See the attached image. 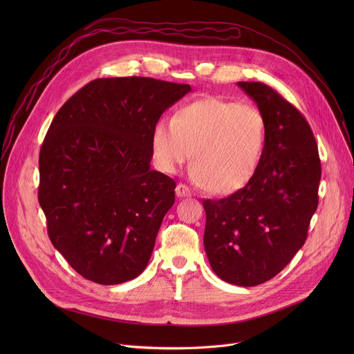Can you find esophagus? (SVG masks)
<instances>
[{
	"instance_id": "obj_1",
	"label": "esophagus",
	"mask_w": 354,
	"mask_h": 354,
	"mask_svg": "<svg viewBox=\"0 0 354 354\" xmlns=\"http://www.w3.org/2000/svg\"><path fill=\"white\" fill-rule=\"evenodd\" d=\"M175 193H176V196H178V197H187V196H190V194H192L190 189H189L186 185H183V183H179V185L176 186Z\"/></svg>"
}]
</instances>
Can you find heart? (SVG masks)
<instances>
[{"mask_svg":"<svg viewBox=\"0 0 354 354\" xmlns=\"http://www.w3.org/2000/svg\"><path fill=\"white\" fill-rule=\"evenodd\" d=\"M268 140L263 113L254 105L205 97L158 120L151 151L158 169L175 174L193 153L192 180L216 194H232L257 175Z\"/></svg>","mask_w":354,"mask_h":354,"instance_id":"1","label":"heart"}]
</instances>
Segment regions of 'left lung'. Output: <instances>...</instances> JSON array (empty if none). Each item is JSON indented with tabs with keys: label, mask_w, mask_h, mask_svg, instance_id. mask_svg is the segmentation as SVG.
<instances>
[{
	"label": "left lung",
	"mask_w": 354,
	"mask_h": 354,
	"mask_svg": "<svg viewBox=\"0 0 354 354\" xmlns=\"http://www.w3.org/2000/svg\"><path fill=\"white\" fill-rule=\"evenodd\" d=\"M268 126L261 167L245 187L205 200V249L224 281L252 287L280 273L304 245L318 207L321 161L313 130L290 102L262 82H238Z\"/></svg>",
	"instance_id": "8db88e82"
}]
</instances>
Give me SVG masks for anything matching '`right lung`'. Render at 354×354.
Masks as SVG:
<instances>
[{
    "label": "right lung",
    "mask_w": 354,
    "mask_h": 354,
    "mask_svg": "<svg viewBox=\"0 0 354 354\" xmlns=\"http://www.w3.org/2000/svg\"><path fill=\"white\" fill-rule=\"evenodd\" d=\"M190 91L145 77L97 78L50 124L39 203L53 246L82 277L120 284L147 268L176 183L151 169V133Z\"/></svg>",
    "instance_id": "1"
}]
</instances>
